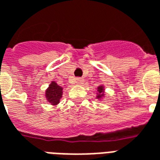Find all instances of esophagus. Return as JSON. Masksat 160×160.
Here are the masks:
<instances>
[{
  "instance_id": "obj_1",
  "label": "esophagus",
  "mask_w": 160,
  "mask_h": 160,
  "mask_svg": "<svg viewBox=\"0 0 160 160\" xmlns=\"http://www.w3.org/2000/svg\"><path fill=\"white\" fill-rule=\"evenodd\" d=\"M76 83L78 85H83L84 84V79L82 78H77L76 79Z\"/></svg>"
}]
</instances>
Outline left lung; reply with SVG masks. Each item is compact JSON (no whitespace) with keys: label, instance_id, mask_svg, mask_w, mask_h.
Masks as SVG:
<instances>
[{"label":"left lung","instance_id":"8db88e82","mask_svg":"<svg viewBox=\"0 0 160 160\" xmlns=\"http://www.w3.org/2000/svg\"><path fill=\"white\" fill-rule=\"evenodd\" d=\"M104 97V87L103 85H101L98 87V92H97V98L98 99H102Z\"/></svg>","mask_w":160,"mask_h":160}]
</instances>
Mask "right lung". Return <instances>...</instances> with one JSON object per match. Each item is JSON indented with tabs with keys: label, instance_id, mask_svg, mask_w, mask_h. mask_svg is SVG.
<instances>
[{
	"label": "right lung",
	"instance_id": "right-lung-1",
	"mask_svg": "<svg viewBox=\"0 0 160 160\" xmlns=\"http://www.w3.org/2000/svg\"><path fill=\"white\" fill-rule=\"evenodd\" d=\"M62 87H60L59 85H57L55 81H51L49 87L45 91L46 99L49 104H52L54 106L57 105L60 103L62 97Z\"/></svg>",
	"mask_w": 160,
	"mask_h": 160
}]
</instances>
